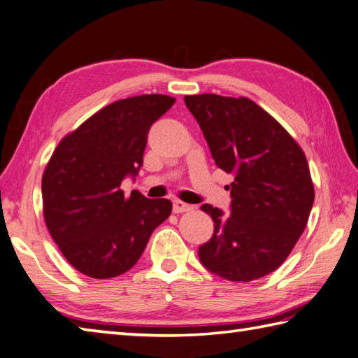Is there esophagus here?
<instances>
[{
    "label": "esophagus",
    "mask_w": 358,
    "mask_h": 358,
    "mask_svg": "<svg viewBox=\"0 0 358 358\" xmlns=\"http://www.w3.org/2000/svg\"><path fill=\"white\" fill-rule=\"evenodd\" d=\"M193 207L189 206V203H185V202H182V201H174L173 202V211L176 215H179V213H184V211H188V210H192Z\"/></svg>",
    "instance_id": "1"
}]
</instances>
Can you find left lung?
<instances>
[{
    "instance_id": "obj_1",
    "label": "left lung",
    "mask_w": 358,
    "mask_h": 358,
    "mask_svg": "<svg viewBox=\"0 0 358 358\" xmlns=\"http://www.w3.org/2000/svg\"><path fill=\"white\" fill-rule=\"evenodd\" d=\"M216 165L235 176L230 216L203 203L215 231L199 247L202 266L233 282L276 271L294 249L313 206V184L300 145L247 97L185 96Z\"/></svg>"
}]
</instances>
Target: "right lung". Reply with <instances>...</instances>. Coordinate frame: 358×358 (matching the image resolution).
<instances>
[{
    "mask_svg": "<svg viewBox=\"0 0 358 358\" xmlns=\"http://www.w3.org/2000/svg\"><path fill=\"white\" fill-rule=\"evenodd\" d=\"M162 94L117 100L62 138L43 173V215L63 257L106 280L128 272L151 233L171 215L169 199L120 189L143 164L148 131L174 103Z\"/></svg>",
    "mask_w": 358,
    "mask_h": 358,
    "instance_id": "add662e5",
    "label": "right lung"
}]
</instances>
